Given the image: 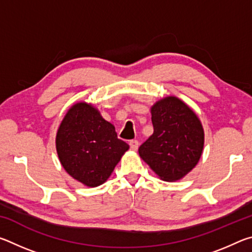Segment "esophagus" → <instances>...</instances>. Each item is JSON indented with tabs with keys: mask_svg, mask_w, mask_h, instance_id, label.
Wrapping results in <instances>:
<instances>
[{
	"mask_svg": "<svg viewBox=\"0 0 252 252\" xmlns=\"http://www.w3.org/2000/svg\"><path fill=\"white\" fill-rule=\"evenodd\" d=\"M129 144H130L131 150H133V151H135L136 149L139 148V142L136 141V140H131V141L129 142Z\"/></svg>",
	"mask_w": 252,
	"mask_h": 252,
	"instance_id": "esophagus-1",
	"label": "esophagus"
}]
</instances>
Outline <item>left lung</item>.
<instances>
[{
	"label": "left lung",
	"mask_w": 252,
	"mask_h": 252,
	"mask_svg": "<svg viewBox=\"0 0 252 252\" xmlns=\"http://www.w3.org/2000/svg\"><path fill=\"white\" fill-rule=\"evenodd\" d=\"M151 116L153 133L140 146L139 155L161 180H180L197 165L202 155L201 122L177 96L156 102Z\"/></svg>",
	"instance_id": "left-lung-1"
}]
</instances>
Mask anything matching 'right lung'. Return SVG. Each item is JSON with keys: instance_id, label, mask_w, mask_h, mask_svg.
<instances>
[{"instance_id": "1", "label": "right lung", "mask_w": 252, "mask_h": 252, "mask_svg": "<svg viewBox=\"0 0 252 252\" xmlns=\"http://www.w3.org/2000/svg\"><path fill=\"white\" fill-rule=\"evenodd\" d=\"M55 146L65 171L91 188L108 180L129 149V144L118 139L114 126L87 102L75 103L67 111L58 129Z\"/></svg>"}]
</instances>
